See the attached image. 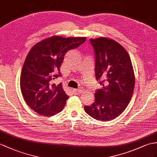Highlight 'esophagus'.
I'll use <instances>...</instances> for the list:
<instances>
[{
	"label": "esophagus",
	"mask_w": 157,
	"mask_h": 157,
	"mask_svg": "<svg viewBox=\"0 0 157 157\" xmlns=\"http://www.w3.org/2000/svg\"><path fill=\"white\" fill-rule=\"evenodd\" d=\"M72 90H73V93H74L75 94H81V93H82V90L81 89H73Z\"/></svg>",
	"instance_id": "1"
}]
</instances>
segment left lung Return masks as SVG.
<instances>
[{
  "mask_svg": "<svg viewBox=\"0 0 157 157\" xmlns=\"http://www.w3.org/2000/svg\"><path fill=\"white\" fill-rule=\"evenodd\" d=\"M95 59V76L101 89L94 93L95 102L85 106L89 116L101 121L117 118L127 107L135 88L131 58L123 47L106 37L90 39Z\"/></svg>",
  "mask_w": 157,
  "mask_h": 157,
  "instance_id": "obj_1",
  "label": "left lung"
}]
</instances>
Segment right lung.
<instances>
[{
  "label": "right lung",
  "mask_w": 157,
  "mask_h": 157,
  "mask_svg": "<svg viewBox=\"0 0 157 157\" xmlns=\"http://www.w3.org/2000/svg\"><path fill=\"white\" fill-rule=\"evenodd\" d=\"M86 37L52 36L34 45L22 68L20 85L29 107L40 115L52 117L62 111L68 96L62 83L50 82L61 76L60 68L67 51L82 44Z\"/></svg>",
  "instance_id": "obj_1"
}]
</instances>
